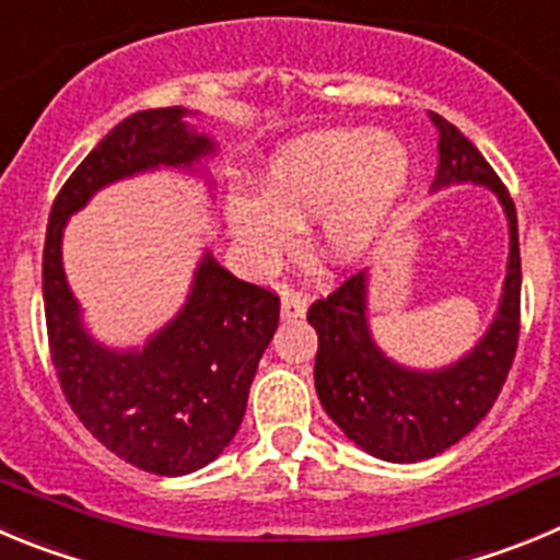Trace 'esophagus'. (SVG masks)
Segmentation results:
<instances>
[{"label": "esophagus", "mask_w": 560, "mask_h": 560, "mask_svg": "<svg viewBox=\"0 0 560 560\" xmlns=\"http://www.w3.org/2000/svg\"><path fill=\"white\" fill-rule=\"evenodd\" d=\"M306 306H310V301H306L304 292H299V290L281 292V317H287V320L304 315Z\"/></svg>", "instance_id": "34e87169"}]
</instances>
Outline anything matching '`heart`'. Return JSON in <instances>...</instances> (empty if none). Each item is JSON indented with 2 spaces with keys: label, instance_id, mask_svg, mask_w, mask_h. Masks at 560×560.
Wrapping results in <instances>:
<instances>
[{
  "label": "heart",
  "instance_id": "obj_1",
  "mask_svg": "<svg viewBox=\"0 0 560 560\" xmlns=\"http://www.w3.org/2000/svg\"><path fill=\"white\" fill-rule=\"evenodd\" d=\"M407 173L396 136L354 128L301 136L268 161L261 195H231V234L256 265H270L292 245L295 223L324 214L326 248L354 256L401 198Z\"/></svg>",
  "mask_w": 560,
  "mask_h": 560
}]
</instances>
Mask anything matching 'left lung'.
<instances>
[{
	"instance_id": "left-lung-1",
	"label": "left lung",
	"mask_w": 560,
	"mask_h": 560,
	"mask_svg": "<svg viewBox=\"0 0 560 560\" xmlns=\"http://www.w3.org/2000/svg\"><path fill=\"white\" fill-rule=\"evenodd\" d=\"M441 142L435 189L446 184H482L497 192L511 225V259L500 315L480 346L457 365L418 374L387 360L365 326V273H354L317 299L306 320L317 331V399L357 446L390 463H416L441 455L480 424L513 365L522 326V259L516 206L500 175L466 136L432 114Z\"/></svg>"
}]
</instances>
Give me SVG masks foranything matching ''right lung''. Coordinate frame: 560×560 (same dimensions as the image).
Here are the masks:
<instances>
[{
  "label": "right lung",
  "mask_w": 560,
  "mask_h": 560,
  "mask_svg": "<svg viewBox=\"0 0 560 560\" xmlns=\"http://www.w3.org/2000/svg\"><path fill=\"white\" fill-rule=\"evenodd\" d=\"M180 117L178 105L139 110L80 161L49 211L42 265L49 354L69 407L105 450L164 477L203 468L236 435L261 351L279 326V295L206 256L173 324L142 351L114 354L80 326L60 268V234L100 186L211 153L214 144Z\"/></svg>",
  "instance_id": "1"
}]
</instances>
